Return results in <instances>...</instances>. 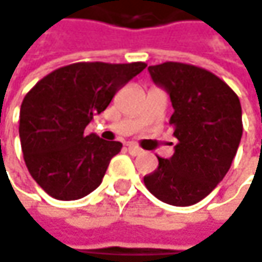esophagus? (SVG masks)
Segmentation results:
<instances>
[{
	"mask_svg": "<svg viewBox=\"0 0 262 262\" xmlns=\"http://www.w3.org/2000/svg\"><path fill=\"white\" fill-rule=\"evenodd\" d=\"M126 147H128V151H129L131 155H134V156H137V155L141 153V149L138 147L137 144H134V143H128Z\"/></svg>",
	"mask_w": 262,
	"mask_h": 262,
	"instance_id": "34e87169",
	"label": "esophagus"
}]
</instances>
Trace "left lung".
<instances>
[{
	"label": "left lung",
	"mask_w": 262,
	"mask_h": 262,
	"mask_svg": "<svg viewBox=\"0 0 262 262\" xmlns=\"http://www.w3.org/2000/svg\"><path fill=\"white\" fill-rule=\"evenodd\" d=\"M149 72L169 93V125L178 143L169 159L158 156L144 186L162 202L190 206L215 189L231 166L243 131L241 101L223 79L194 64L165 61Z\"/></svg>",
	"instance_id": "1"
}]
</instances>
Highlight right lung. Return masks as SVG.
Here are the masks:
<instances>
[{
	"mask_svg": "<svg viewBox=\"0 0 262 262\" xmlns=\"http://www.w3.org/2000/svg\"><path fill=\"white\" fill-rule=\"evenodd\" d=\"M147 64L79 61L38 81L20 107L23 159L38 186L59 201H76L100 186L122 143L85 133L93 116L109 106Z\"/></svg>",
	"mask_w": 262,
	"mask_h": 262,
	"instance_id": "right-lung-1",
	"label": "right lung"
}]
</instances>
